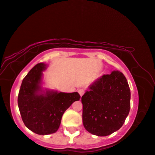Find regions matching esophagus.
<instances>
[{"instance_id": "esophagus-1", "label": "esophagus", "mask_w": 155, "mask_h": 155, "mask_svg": "<svg viewBox=\"0 0 155 155\" xmlns=\"http://www.w3.org/2000/svg\"><path fill=\"white\" fill-rule=\"evenodd\" d=\"M78 93H79V95H81V97L83 95H84V91L83 90V89H78Z\"/></svg>"}]
</instances>
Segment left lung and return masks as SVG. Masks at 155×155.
Returning <instances> with one entry per match:
<instances>
[{"label":"left lung","mask_w":155,"mask_h":155,"mask_svg":"<svg viewBox=\"0 0 155 155\" xmlns=\"http://www.w3.org/2000/svg\"><path fill=\"white\" fill-rule=\"evenodd\" d=\"M130 100L129 86L120 71L97 78L81 97L84 128L97 136L118 130L129 113Z\"/></svg>","instance_id":"1"}]
</instances>
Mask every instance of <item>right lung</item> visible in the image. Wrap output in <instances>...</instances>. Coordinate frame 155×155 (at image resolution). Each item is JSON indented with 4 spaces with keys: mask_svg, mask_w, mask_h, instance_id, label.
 <instances>
[{
    "mask_svg": "<svg viewBox=\"0 0 155 155\" xmlns=\"http://www.w3.org/2000/svg\"><path fill=\"white\" fill-rule=\"evenodd\" d=\"M47 67L39 63L30 70L21 83L17 100L25 126L43 136L58 130L63 114L81 97L77 92L63 93L43 87V71Z\"/></svg>",
    "mask_w": 155,
    "mask_h": 155,
    "instance_id": "1",
    "label": "right lung"
}]
</instances>
